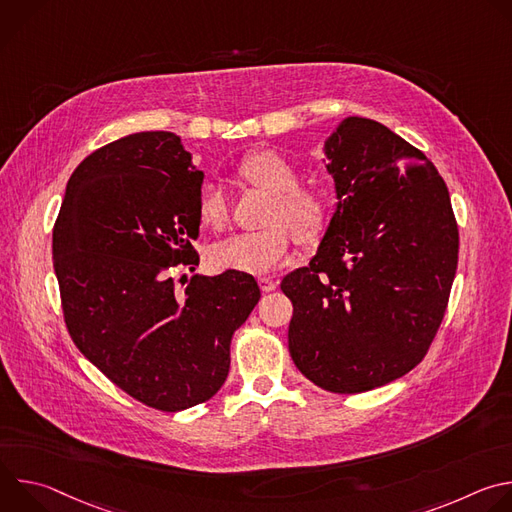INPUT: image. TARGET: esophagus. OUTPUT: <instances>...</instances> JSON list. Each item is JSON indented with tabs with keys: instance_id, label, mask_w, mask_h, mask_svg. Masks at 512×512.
<instances>
[{
	"instance_id": "obj_1",
	"label": "esophagus",
	"mask_w": 512,
	"mask_h": 512,
	"mask_svg": "<svg viewBox=\"0 0 512 512\" xmlns=\"http://www.w3.org/2000/svg\"><path fill=\"white\" fill-rule=\"evenodd\" d=\"M257 283H259L261 291H265V294H267V291H273V289L277 287V281H275V279H271V277H259V279H257Z\"/></svg>"
}]
</instances>
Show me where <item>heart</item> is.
I'll return each mask as SVG.
<instances>
[{"mask_svg": "<svg viewBox=\"0 0 512 512\" xmlns=\"http://www.w3.org/2000/svg\"><path fill=\"white\" fill-rule=\"evenodd\" d=\"M237 176L275 196L269 223L255 233L233 235L214 245L208 263L214 271L267 273L289 259L294 235L304 245L318 243L332 218L330 196L322 188L300 186V172L283 154L257 150L241 160ZM198 221L208 229H223L229 221V202L218 184H206L198 196Z\"/></svg>", "mask_w": 512, "mask_h": 512, "instance_id": "b5f03b06", "label": "heart"}]
</instances>
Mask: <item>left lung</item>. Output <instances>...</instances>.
Instances as JSON below:
<instances>
[{
	"instance_id": "1",
	"label": "left lung",
	"mask_w": 512,
	"mask_h": 512,
	"mask_svg": "<svg viewBox=\"0 0 512 512\" xmlns=\"http://www.w3.org/2000/svg\"><path fill=\"white\" fill-rule=\"evenodd\" d=\"M336 208L308 267L281 291L294 304L289 354L332 393L409 373L446 314L458 225L435 166L379 121L346 117L324 139Z\"/></svg>"
}]
</instances>
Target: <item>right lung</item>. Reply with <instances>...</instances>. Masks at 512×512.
<instances>
[{
  "label": "right lung",
  "mask_w": 512,
  "mask_h": 512,
  "mask_svg": "<svg viewBox=\"0 0 512 512\" xmlns=\"http://www.w3.org/2000/svg\"><path fill=\"white\" fill-rule=\"evenodd\" d=\"M204 172L170 131L111 141L72 172L52 231L64 322L77 348L133 399L182 411L210 399L231 367V338L257 306L253 275H194Z\"/></svg>",
  "instance_id": "obj_1"
}]
</instances>
